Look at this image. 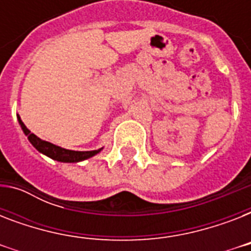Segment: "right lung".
<instances>
[{
	"label": "right lung",
	"instance_id": "add662e5",
	"mask_svg": "<svg viewBox=\"0 0 251 251\" xmlns=\"http://www.w3.org/2000/svg\"><path fill=\"white\" fill-rule=\"evenodd\" d=\"M19 124H21L22 129L25 131V134L28 137V141L32 143V146L39 151V152L44 153L47 156H49L53 160L62 161V163H78V161L86 160L88 157H92L94 155L99 153L101 150H96V151H72V150L62 149L58 146L49 143L47 141H43L40 138H37L35 134L29 131L25 125L22 122V120L18 117Z\"/></svg>",
	"mask_w": 251,
	"mask_h": 251
}]
</instances>
